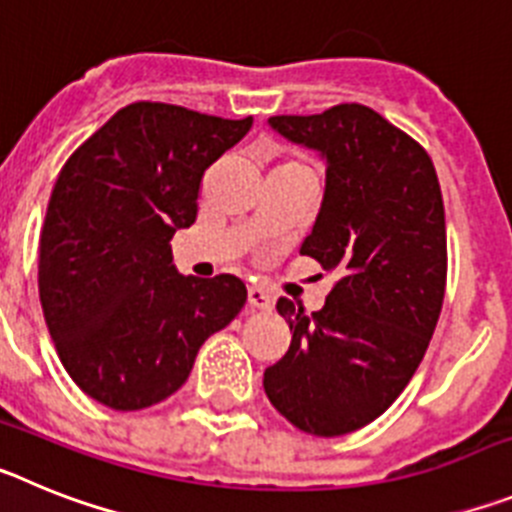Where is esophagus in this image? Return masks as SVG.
Here are the masks:
<instances>
[{
  "instance_id": "esophagus-1",
  "label": "esophagus",
  "mask_w": 512,
  "mask_h": 512,
  "mask_svg": "<svg viewBox=\"0 0 512 512\" xmlns=\"http://www.w3.org/2000/svg\"><path fill=\"white\" fill-rule=\"evenodd\" d=\"M248 305L256 310H271L274 307V295L264 287H248Z\"/></svg>"
}]
</instances>
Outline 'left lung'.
I'll use <instances>...</instances> for the list:
<instances>
[{"label": "left lung", "mask_w": 512, "mask_h": 512, "mask_svg": "<svg viewBox=\"0 0 512 512\" xmlns=\"http://www.w3.org/2000/svg\"><path fill=\"white\" fill-rule=\"evenodd\" d=\"M269 125L325 158V194L300 253L336 271L318 312L277 310L289 351L264 372L271 405L312 436L359 431L423 361L446 292V215L431 156L364 104Z\"/></svg>", "instance_id": "1"}]
</instances>
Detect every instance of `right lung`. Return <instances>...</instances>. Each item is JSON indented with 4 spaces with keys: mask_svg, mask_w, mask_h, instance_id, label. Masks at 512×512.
Returning <instances> with one entry per match:
<instances>
[{
    "mask_svg": "<svg viewBox=\"0 0 512 512\" xmlns=\"http://www.w3.org/2000/svg\"><path fill=\"white\" fill-rule=\"evenodd\" d=\"M251 125L133 102L63 164L40 233L38 289L58 359L92 400L122 413L166 400L202 343L246 305L238 277H182L171 238L197 220L205 171Z\"/></svg>",
    "mask_w": 512,
    "mask_h": 512,
    "instance_id": "add662e5",
    "label": "right lung"
}]
</instances>
